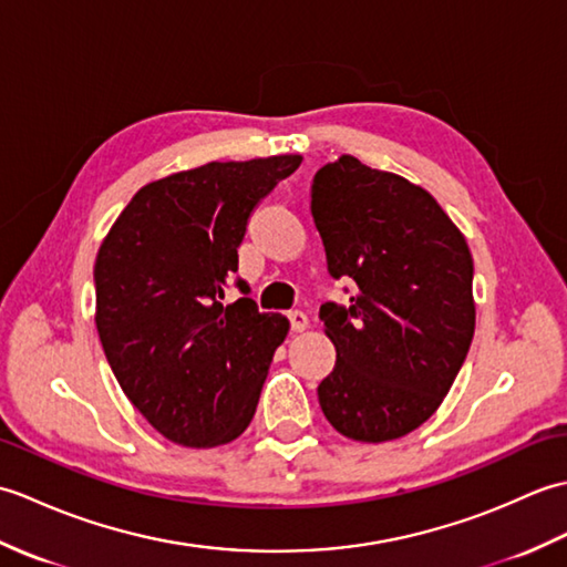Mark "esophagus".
Segmentation results:
<instances>
[{
    "mask_svg": "<svg viewBox=\"0 0 567 567\" xmlns=\"http://www.w3.org/2000/svg\"><path fill=\"white\" fill-rule=\"evenodd\" d=\"M287 319H290V329L292 331H305L309 327V317L305 315V311H299V309L290 311V315H287Z\"/></svg>",
    "mask_w": 567,
    "mask_h": 567,
    "instance_id": "obj_1",
    "label": "esophagus"
}]
</instances>
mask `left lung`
I'll return each instance as SVG.
<instances>
[{
  "label": "left lung",
  "mask_w": 567,
  "mask_h": 567,
  "mask_svg": "<svg viewBox=\"0 0 567 567\" xmlns=\"http://www.w3.org/2000/svg\"><path fill=\"white\" fill-rule=\"evenodd\" d=\"M311 216L329 275L353 282L346 305L319 309L336 348L321 412L353 441L406 436L436 412L473 343V256L426 189L353 155L319 167Z\"/></svg>",
  "instance_id": "8db88e82"
}]
</instances>
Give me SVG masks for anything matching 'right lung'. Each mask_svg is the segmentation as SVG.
I'll return each mask as SVG.
<instances>
[{"label":"right lung","instance_id":"right-lung-1","mask_svg":"<svg viewBox=\"0 0 567 567\" xmlns=\"http://www.w3.org/2000/svg\"><path fill=\"white\" fill-rule=\"evenodd\" d=\"M302 158L207 163L141 187L94 262L97 331L114 378L173 443L212 449L256 414L290 321L262 315L238 270L258 204ZM235 282L241 299L220 302Z\"/></svg>","mask_w":567,"mask_h":567}]
</instances>
